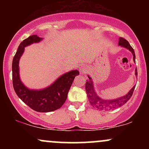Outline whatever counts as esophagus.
<instances>
[{
  "mask_svg": "<svg viewBox=\"0 0 149 149\" xmlns=\"http://www.w3.org/2000/svg\"><path fill=\"white\" fill-rule=\"evenodd\" d=\"M88 71V69H87V66H83L81 68H80V72L82 73H86V71Z\"/></svg>",
  "mask_w": 149,
  "mask_h": 149,
  "instance_id": "obj_1",
  "label": "esophagus"
}]
</instances>
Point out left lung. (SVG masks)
Listing matches in <instances>:
<instances>
[{
	"label": "left lung",
	"mask_w": 149,
	"mask_h": 149,
	"mask_svg": "<svg viewBox=\"0 0 149 149\" xmlns=\"http://www.w3.org/2000/svg\"><path fill=\"white\" fill-rule=\"evenodd\" d=\"M118 45L123 47H125V48L129 49L130 51H131V52L133 54V59H134V61H135V53L134 49L130 45L129 42L123 38L121 37L119 38ZM135 75L137 76V69H135ZM88 78L89 80H86V83H85V90H86L87 92V96H88L89 102H90L91 106H92V107L95 108L97 110L100 111L113 110V109L123 106L131 98L135 88V86H134L130 90V92H128L127 95L122 97H120V98L116 99V100H102L100 97L97 96L96 92L94 90L92 78L89 76Z\"/></svg>",
	"instance_id": "obj_1"
}]
</instances>
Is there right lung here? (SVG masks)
<instances>
[{"mask_svg":"<svg viewBox=\"0 0 149 149\" xmlns=\"http://www.w3.org/2000/svg\"><path fill=\"white\" fill-rule=\"evenodd\" d=\"M41 40V38L37 35H32L19 45L12 65L13 84L17 96L31 109L38 112H50L59 109L66 102L70 88L75 77L79 75V71L73 70L64 73L50 86L42 90H29L25 87L19 74V61L26 46Z\"/></svg>","mask_w":149,"mask_h":149,"instance_id":"obj_1","label":"right lung"}]
</instances>
